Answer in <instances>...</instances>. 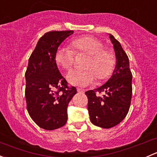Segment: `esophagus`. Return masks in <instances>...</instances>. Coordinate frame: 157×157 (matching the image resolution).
Wrapping results in <instances>:
<instances>
[{"label": "esophagus", "mask_w": 157, "mask_h": 157, "mask_svg": "<svg viewBox=\"0 0 157 157\" xmlns=\"http://www.w3.org/2000/svg\"><path fill=\"white\" fill-rule=\"evenodd\" d=\"M77 92H79V93H84L85 90H83V89H80V88H77Z\"/></svg>", "instance_id": "34e87169"}]
</instances>
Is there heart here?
Segmentation results:
<instances>
[{
    "label": "heart",
    "instance_id": "1",
    "mask_svg": "<svg viewBox=\"0 0 157 157\" xmlns=\"http://www.w3.org/2000/svg\"><path fill=\"white\" fill-rule=\"evenodd\" d=\"M68 47H61L55 54L57 64L64 70H68L74 62L75 54H86L90 59L83 71L73 70L67 74V79L71 84L86 86L93 83L96 77L99 80L107 79L112 75L115 67V57L112 52L104 48V44L93 36H82L74 39Z\"/></svg>",
    "mask_w": 157,
    "mask_h": 157
}]
</instances>
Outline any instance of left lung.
<instances>
[{
	"mask_svg": "<svg viewBox=\"0 0 157 157\" xmlns=\"http://www.w3.org/2000/svg\"><path fill=\"white\" fill-rule=\"evenodd\" d=\"M113 44L116 65L112 77L105 84L85 93L88 98L90 119L94 125L110 128L119 124L126 117L132 96V74L129 59L121 44L109 34ZM103 93V96L98 93Z\"/></svg>",
	"mask_w": 157,
	"mask_h": 157,
	"instance_id": "8db88e82",
	"label": "left lung"
}]
</instances>
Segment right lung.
<instances>
[{
	"instance_id": "add662e5",
	"label": "right lung",
	"mask_w": 157,
	"mask_h": 157,
	"mask_svg": "<svg viewBox=\"0 0 157 157\" xmlns=\"http://www.w3.org/2000/svg\"><path fill=\"white\" fill-rule=\"evenodd\" d=\"M73 33L72 30L45 33L30 55L25 74L29 115L39 127L48 131L66 124L67 105L77 93L74 86H68L55 61L58 48Z\"/></svg>"
}]
</instances>
